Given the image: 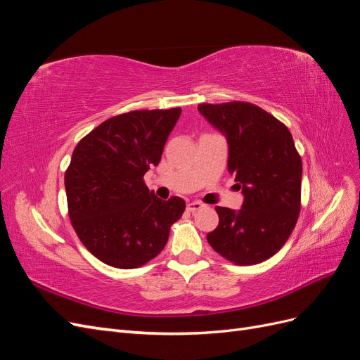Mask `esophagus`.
Returning a JSON list of instances; mask_svg holds the SVG:
<instances>
[{"label": "esophagus", "mask_w": 360, "mask_h": 360, "mask_svg": "<svg viewBox=\"0 0 360 360\" xmlns=\"http://www.w3.org/2000/svg\"><path fill=\"white\" fill-rule=\"evenodd\" d=\"M202 207H204V204H201V202H198V201H193V202H189V204H188V212L195 213V212L201 210Z\"/></svg>", "instance_id": "1"}]
</instances>
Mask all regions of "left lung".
<instances>
[{"label":"left lung","instance_id":"1","mask_svg":"<svg viewBox=\"0 0 360 360\" xmlns=\"http://www.w3.org/2000/svg\"><path fill=\"white\" fill-rule=\"evenodd\" d=\"M198 111L226 138L228 171L243 193L240 210L216 207L219 225L207 242L234 264H258L296 226L302 159L287 126L254 103H201Z\"/></svg>","mask_w":360,"mask_h":360}]
</instances>
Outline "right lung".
I'll return each mask as SVG.
<instances>
[{
  "label": "right lung",
  "mask_w": 360,
  "mask_h": 360,
  "mask_svg": "<svg viewBox=\"0 0 360 360\" xmlns=\"http://www.w3.org/2000/svg\"><path fill=\"white\" fill-rule=\"evenodd\" d=\"M180 108L108 118L75 147L64 176L69 217L82 245L102 263L136 269L165 248L184 201H162L143 180L158 165Z\"/></svg>",
  "instance_id": "right-lung-1"
}]
</instances>
